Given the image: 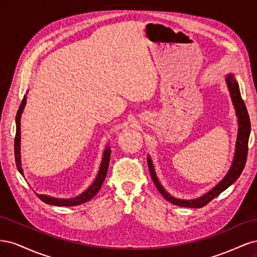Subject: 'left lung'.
<instances>
[{"instance_id":"1","label":"left lung","mask_w":257,"mask_h":257,"mask_svg":"<svg viewBox=\"0 0 257 257\" xmlns=\"http://www.w3.org/2000/svg\"><path fill=\"white\" fill-rule=\"evenodd\" d=\"M225 81H226L227 88L230 94V98L232 105L235 107L236 115L238 118V134H237V141H236V147H235V154L234 159H232L230 168L228 173L226 174L222 180L217 183L214 188H212L209 192L204 194L203 196H200L196 199H180L176 198L170 195V194L165 191L164 186H163L159 180V178L155 173V169L153 166L152 160L150 155H148V166L150 169V174L152 180L157 186L159 192L162 194L164 198H166L169 203L174 205L180 206V207H188V208H201L205 205H207L210 200L215 198L217 195L226 190L228 186H230L234 183L239 176L242 173L244 168L245 162H246V155H247V144H248V137H250L251 133V123L250 118H248V113L246 110V107L244 105L243 99L241 98L239 84L235 78L234 74H227L225 76Z\"/></svg>"}]
</instances>
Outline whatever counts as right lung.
<instances>
[{"instance_id": "obj_1", "label": "right lung", "mask_w": 257, "mask_h": 257, "mask_svg": "<svg viewBox=\"0 0 257 257\" xmlns=\"http://www.w3.org/2000/svg\"><path fill=\"white\" fill-rule=\"evenodd\" d=\"M26 104H27V95L23 96L21 105L19 107L17 115H16V137H15V160H16V165H17L19 173L23 177H25V174H23V169L21 166V153H20V141H21V138H20L21 137L20 136V120H21V114L23 112V109H25ZM110 153H111L110 147L107 146L106 149L104 150L102 163H100V166H99L95 180L93 181V183L89 186V188L84 192H82L80 195L73 197V198H57V197H52L49 195H45V194H37V193H36V195L40 197V199L43 200L44 203L51 205V206L71 207V206H77V205L87 203L88 200H90L91 198H93L96 195L97 192L100 189V186H102V184L105 180L108 166H109Z\"/></svg>"}]
</instances>
